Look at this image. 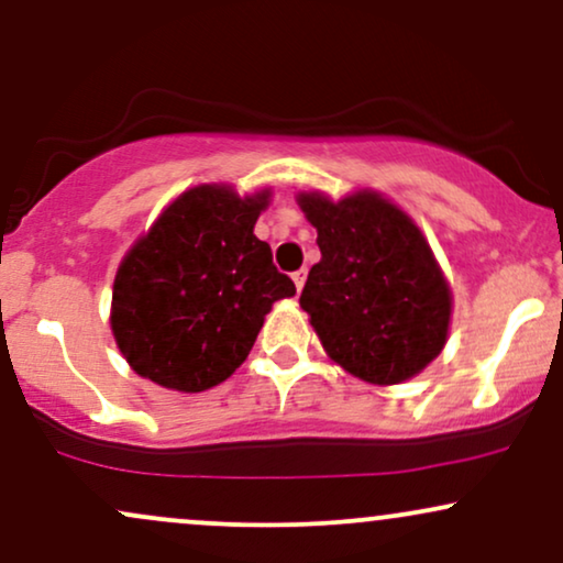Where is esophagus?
Wrapping results in <instances>:
<instances>
[{
    "mask_svg": "<svg viewBox=\"0 0 563 563\" xmlns=\"http://www.w3.org/2000/svg\"><path fill=\"white\" fill-rule=\"evenodd\" d=\"M306 279H308V271H306V268L295 271V274H292V282H295L297 292H300V289H302V287H306Z\"/></svg>",
    "mask_w": 563,
    "mask_h": 563,
    "instance_id": "34e87169",
    "label": "esophagus"
}]
</instances>
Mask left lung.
<instances>
[{"instance_id":"1","label":"left lung","mask_w":563,"mask_h":563,"mask_svg":"<svg viewBox=\"0 0 563 563\" xmlns=\"http://www.w3.org/2000/svg\"><path fill=\"white\" fill-rule=\"evenodd\" d=\"M297 205L321 250L300 306L329 358L379 387L424 372L448 342L453 292L413 218L374 189L300 191Z\"/></svg>"}]
</instances>
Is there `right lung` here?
<instances>
[{
	"label": "right lung",
	"instance_id": "1",
	"mask_svg": "<svg viewBox=\"0 0 563 563\" xmlns=\"http://www.w3.org/2000/svg\"><path fill=\"white\" fill-rule=\"evenodd\" d=\"M268 202V187L240 197L229 184H200L131 244L112 282L110 327L139 376L205 393L242 366L271 306L295 295L255 236Z\"/></svg>",
	"mask_w": 563,
	"mask_h": 563
}]
</instances>
